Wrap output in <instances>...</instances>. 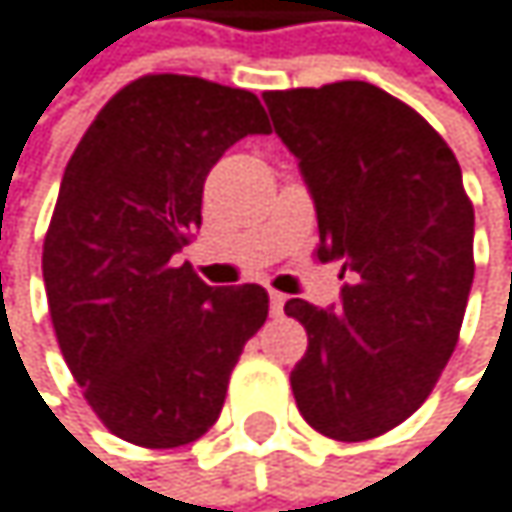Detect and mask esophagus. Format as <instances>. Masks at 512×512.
<instances>
[{
	"instance_id": "obj_1",
	"label": "esophagus",
	"mask_w": 512,
	"mask_h": 512,
	"mask_svg": "<svg viewBox=\"0 0 512 512\" xmlns=\"http://www.w3.org/2000/svg\"><path fill=\"white\" fill-rule=\"evenodd\" d=\"M283 304H286V295H283V292H271V313H274V316L283 313Z\"/></svg>"
}]
</instances>
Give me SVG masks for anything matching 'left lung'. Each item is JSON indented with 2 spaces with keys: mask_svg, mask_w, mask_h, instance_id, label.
Listing matches in <instances>:
<instances>
[{
  "mask_svg": "<svg viewBox=\"0 0 512 512\" xmlns=\"http://www.w3.org/2000/svg\"><path fill=\"white\" fill-rule=\"evenodd\" d=\"M262 99L313 199L319 262L350 271L338 307H283L307 329L289 377L295 404L335 440L386 434L431 395L465 319L474 208L459 159L413 108L365 81Z\"/></svg>",
  "mask_w": 512,
  "mask_h": 512,
  "instance_id": "obj_1",
  "label": "left lung"
}]
</instances>
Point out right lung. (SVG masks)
Returning a JSON list of instances; mask_svg holds the SVG:
<instances>
[{
	"label": "right lung",
	"mask_w": 512,
	"mask_h": 512,
	"mask_svg": "<svg viewBox=\"0 0 512 512\" xmlns=\"http://www.w3.org/2000/svg\"><path fill=\"white\" fill-rule=\"evenodd\" d=\"M268 132L247 90L144 75L99 111L66 165L41 253L50 319L84 398L129 443L199 440L265 323L262 286L214 289L177 253L202 226L217 159Z\"/></svg>",
	"instance_id": "add662e5"
}]
</instances>
